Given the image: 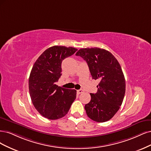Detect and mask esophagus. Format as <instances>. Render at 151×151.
Returning a JSON list of instances; mask_svg holds the SVG:
<instances>
[{
    "mask_svg": "<svg viewBox=\"0 0 151 151\" xmlns=\"http://www.w3.org/2000/svg\"><path fill=\"white\" fill-rule=\"evenodd\" d=\"M83 91V90H77V93L78 94H80V93H82Z\"/></svg>",
    "mask_w": 151,
    "mask_h": 151,
    "instance_id": "34e87169",
    "label": "esophagus"
}]
</instances>
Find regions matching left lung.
I'll list each match as a JSON object with an SVG mask.
<instances>
[{
    "mask_svg": "<svg viewBox=\"0 0 151 151\" xmlns=\"http://www.w3.org/2000/svg\"><path fill=\"white\" fill-rule=\"evenodd\" d=\"M86 61L92 79L100 80L96 93L85 105L88 117L97 122H105L117 112L125 93V80L115 56L99 47L81 48L76 53Z\"/></svg>",
    "mask_w": 151,
    "mask_h": 151,
    "instance_id": "1",
    "label": "left lung"
}]
</instances>
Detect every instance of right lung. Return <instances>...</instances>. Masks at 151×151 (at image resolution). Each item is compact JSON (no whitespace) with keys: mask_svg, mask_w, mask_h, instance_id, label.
Returning <instances> with one entry per match:
<instances>
[{"mask_svg":"<svg viewBox=\"0 0 151 151\" xmlns=\"http://www.w3.org/2000/svg\"><path fill=\"white\" fill-rule=\"evenodd\" d=\"M78 50L54 46L37 58L29 78V90L32 104L41 115L50 120L63 117L76 97V90L58 86L61 76V63Z\"/></svg>","mask_w":151,"mask_h":151,"instance_id":"obj_1","label":"right lung"}]
</instances>
